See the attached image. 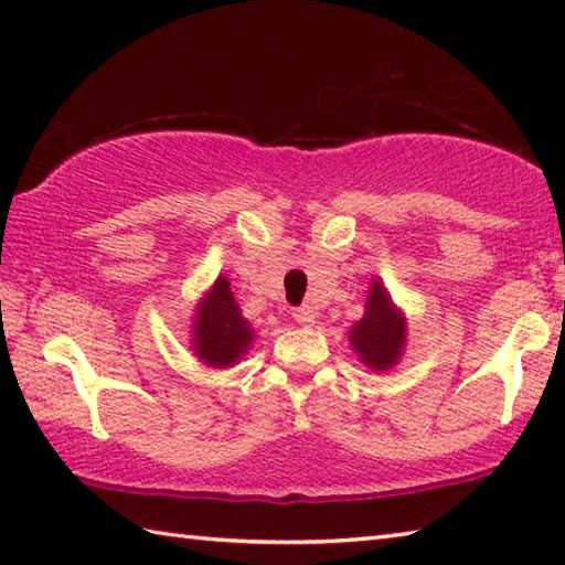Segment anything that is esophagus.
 I'll use <instances>...</instances> for the list:
<instances>
[{"label": "esophagus", "instance_id": "1", "mask_svg": "<svg viewBox=\"0 0 565 565\" xmlns=\"http://www.w3.org/2000/svg\"><path fill=\"white\" fill-rule=\"evenodd\" d=\"M316 318H318V313H316L313 308H308V306H301V308L294 310V320L298 322V326H303V328L313 326Z\"/></svg>", "mask_w": 565, "mask_h": 565}]
</instances>
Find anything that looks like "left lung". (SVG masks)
I'll return each instance as SVG.
<instances>
[{"instance_id":"obj_1","label":"left lung","mask_w":565,"mask_h":565,"mask_svg":"<svg viewBox=\"0 0 565 565\" xmlns=\"http://www.w3.org/2000/svg\"><path fill=\"white\" fill-rule=\"evenodd\" d=\"M364 308V318L350 330V342L369 369L388 371L403 354L405 318L379 279L371 281Z\"/></svg>"}]
</instances>
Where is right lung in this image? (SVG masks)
I'll list each match as a JSON object with an SVG mask.
<instances>
[{"label": "right lung", "mask_w": 565, "mask_h": 565, "mask_svg": "<svg viewBox=\"0 0 565 565\" xmlns=\"http://www.w3.org/2000/svg\"><path fill=\"white\" fill-rule=\"evenodd\" d=\"M191 330H194L191 332V347H194L196 356L203 364L218 369L237 364L255 340L249 320L239 313L231 281L225 276H218L211 291L199 301Z\"/></svg>", "instance_id": "right-lung-1"}]
</instances>
